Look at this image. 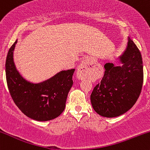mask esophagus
Masks as SVG:
<instances>
[{"mask_svg":"<svg viewBox=\"0 0 150 150\" xmlns=\"http://www.w3.org/2000/svg\"><path fill=\"white\" fill-rule=\"evenodd\" d=\"M92 63L89 59H85L81 63L77 68L76 77L79 80H82L87 77V73L90 70V66H92Z\"/></svg>","mask_w":150,"mask_h":150,"instance_id":"obj_1","label":"esophagus"}]
</instances>
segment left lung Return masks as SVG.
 Wrapping results in <instances>:
<instances>
[{
    "instance_id": "left-lung-1",
    "label": "left lung",
    "mask_w": 150,
    "mask_h": 150,
    "mask_svg": "<svg viewBox=\"0 0 150 150\" xmlns=\"http://www.w3.org/2000/svg\"><path fill=\"white\" fill-rule=\"evenodd\" d=\"M118 60V66L112 63L104 65V77L90 96L94 111L106 118L119 116L130 110L138 99L143 83L142 56L130 37Z\"/></svg>"
}]
</instances>
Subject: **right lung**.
Wrapping results in <instances>:
<instances>
[{"instance_id": "obj_1", "label": "right lung", "mask_w": 150, "mask_h": 150, "mask_svg": "<svg viewBox=\"0 0 150 150\" xmlns=\"http://www.w3.org/2000/svg\"><path fill=\"white\" fill-rule=\"evenodd\" d=\"M17 43L18 39L9 49L6 62L7 84L13 101L33 120L47 121L57 118L65 109L75 69L61 70L42 82H30L22 77L15 65L13 54Z\"/></svg>"}]
</instances>
